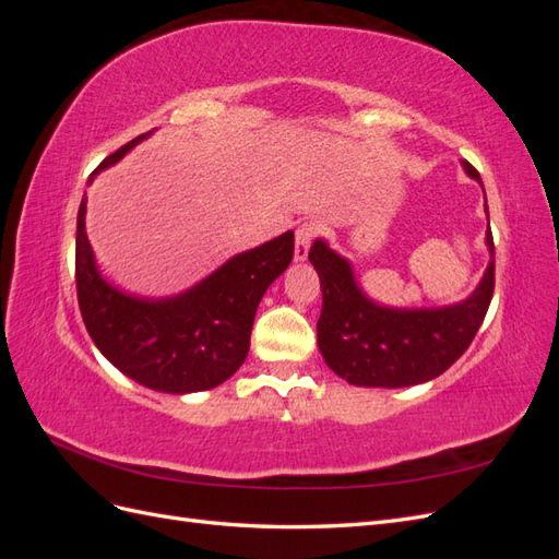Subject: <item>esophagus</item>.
I'll use <instances>...</instances> for the list:
<instances>
[{
  "label": "esophagus",
  "instance_id": "34e87169",
  "mask_svg": "<svg viewBox=\"0 0 559 559\" xmlns=\"http://www.w3.org/2000/svg\"><path fill=\"white\" fill-rule=\"evenodd\" d=\"M317 233H319V224H314V222H306L296 228V249H294L296 261L308 259V249H310L312 240L317 238Z\"/></svg>",
  "mask_w": 559,
  "mask_h": 559
}]
</instances>
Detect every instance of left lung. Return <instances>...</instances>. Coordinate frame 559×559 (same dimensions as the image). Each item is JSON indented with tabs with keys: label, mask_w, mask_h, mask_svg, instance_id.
Instances as JSON below:
<instances>
[{
	"label": "left lung",
	"mask_w": 559,
	"mask_h": 559,
	"mask_svg": "<svg viewBox=\"0 0 559 559\" xmlns=\"http://www.w3.org/2000/svg\"><path fill=\"white\" fill-rule=\"evenodd\" d=\"M483 186L476 167L462 160ZM487 210V202H485ZM489 261L466 300L448 308L396 310L370 300L354 280L347 259L314 240L308 259L321 284L317 345L333 373L357 386H411L433 380L462 357L476 337L495 294V240L485 233Z\"/></svg>",
	"instance_id": "left-lung-1"
}]
</instances>
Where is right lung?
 Returning <instances> with one entry per match:
<instances>
[{"label":"right lung","mask_w":559,"mask_h":559,"mask_svg":"<svg viewBox=\"0 0 559 559\" xmlns=\"http://www.w3.org/2000/svg\"><path fill=\"white\" fill-rule=\"evenodd\" d=\"M148 134L114 151L93 175L121 160ZM292 259L294 230L238 253L189 292L146 300L118 292L99 275L86 235V195L76 216V296L83 324L121 373L167 394L205 392L245 364L259 302Z\"/></svg>","instance_id":"add662e5"}]
</instances>
